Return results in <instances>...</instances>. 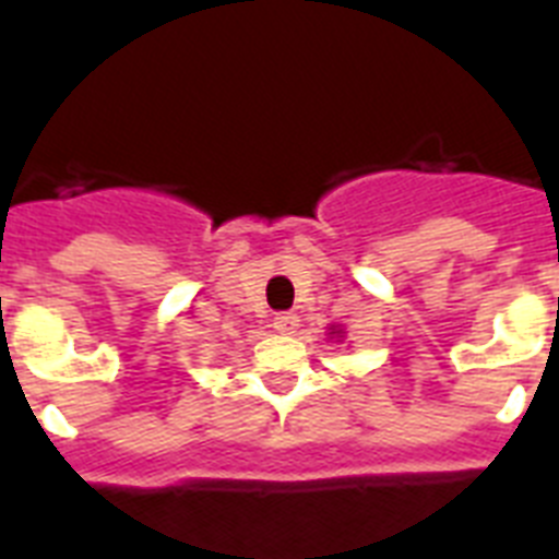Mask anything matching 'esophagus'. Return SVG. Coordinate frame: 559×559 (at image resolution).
<instances>
[{
	"instance_id": "obj_1",
	"label": "esophagus",
	"mask_w": 559,
	"mask_h": 559,
	"mask_svg": "<svg viewBox=\"0 0 559 559\" xmlns=\"http://www.w3.org/2000/svg\"><path fill=\"white\" fill-rule=\"evenodd\" d=\"M274 328L280 333H297L299 317H297V313H276V317H274Z\"/></svg>"
}]
</instances>
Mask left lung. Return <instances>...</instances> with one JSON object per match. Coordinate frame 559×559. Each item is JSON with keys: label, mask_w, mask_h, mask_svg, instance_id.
Masks as SVG:
<instances>
[{"label": "left lung", "mask_w": 559, "mask_h": 559, "mask_svg": "<svg viewBox=\"0 0 559 559\" xmlns=\"http://www.w3.org/2000/svg\"><path fill=\"white\" fill-rule=\"evenodd\" d=\"M328 331H331V338H336V342H342V336H345V331H342L338 325H331Z\"/></svg>", "instance_id": "left-lung-1"}]
</instances>
